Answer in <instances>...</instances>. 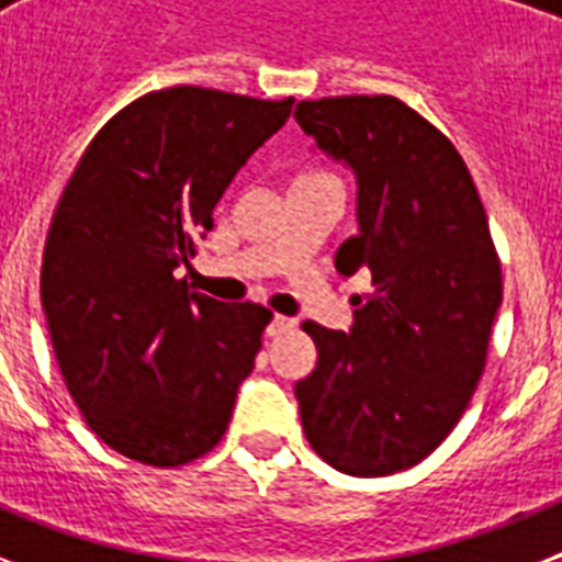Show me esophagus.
Listing matches in <instances>:
<instances>
[{"instance_id": "esophagus-1", "label": "esophagus", "mask_w": 562, "mask_h": 562, "mask_svg": "<svg viewBox=\"0 0 562 562\" xmlns=\"http://www.w3.org/2000/svg\"><path fill=\"white\" fill-rule=\"evenodd\" d=\"M294 326H297V321H294V317L277 315L271 321V326H268V335H271V338H282V335L294 333Z\"/></svg>"}]
</instances>
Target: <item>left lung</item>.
<instances>
[{"label": "left lung", "mask_w": 562, "mask_h": 562, "mask_svg": "<svg viewBox=\"0 0 562 562\" xmlns=\"http://www.w3.org/2000/svg\"><path fill=\"white\" fill-rule=\"evenodd\" d=\"M300 127L359 178V233L335 254L370 271L352 333L303 321L315 373L294 393L308 446L329 467L379 479L435 452L487 368L502 259L452 139L393 95L300 101Z\"/></svg>", "instance_id": "obj_1"}]
</instances>
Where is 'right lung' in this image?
<instances>
[{
    "instance_id": "1",
    "label": "right lung",
    "mask_w": 562,
    "mask_h": 562,
    "mask_svg": "<svg viewBox=\"0 0 562 562\" xmlns=\"http://www.w3.org/2000/svg\"><path fill=\"white\" fill-rule=\"evenodd\" d=\"M294 99L175 83L87 145L48 224L40 297L66 391L99 440L175 470L212 452L271 308L189 289L212 210Z\"/></svg>"
}]
</instances>
